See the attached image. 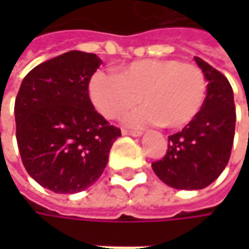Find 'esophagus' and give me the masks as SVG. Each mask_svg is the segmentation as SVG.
<instances>
[{"mask_svg": "<svg viewBox=\"0 0 249 249\" xmlns=\"http://www.w3.org/2000/svg\"><path fill=\"white\" fill-rule=\"evenodd\" d=\"M122 134H123V136H133V137H139V136H141L142 133H141V131H133V130L123 129L122 130Z\"/></svg>", "mask_w": 249, "mask_h": 249, "instance_id": "obj_1", "label": "esophagus"}]
</instances>
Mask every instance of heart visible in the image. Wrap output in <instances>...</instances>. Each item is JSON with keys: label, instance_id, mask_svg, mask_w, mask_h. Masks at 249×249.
Here are the masks:
<instances>
[{"label": "heart", "instance_id": "obj_1", "mask_svg": "<svg viewBox=\"0 0 249 249\" xmlns=\"http://www.w3.org/2000/svg\"><path fill=\"white\" fill-rule=\"evenodd\" d=\"M205 73L178 59H141L120 68L116 76L98 72L90 82L92 104L107 119L126 118L131 126L160 124L181 129L196 119L206 100Z\"/></svg>", "mask_w": 249, "mask_h": 249}]
</instances>
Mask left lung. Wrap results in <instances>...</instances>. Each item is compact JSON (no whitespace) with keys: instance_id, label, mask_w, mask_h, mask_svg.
<instances>
[{"instance_id":"8db88e82","label":"left lung","mask_w":249,"mask_h":249,"mask_svg":"<svg viewBox=\"0 0 249 249\" xmlns=\"http://www.w3.org/2000/svg\"><path fill=\"white\" fill-rule=\"evenodd\" d=\"M208 80L206 100L196 119L167 137L165 157L152 162L155 175L178 190H199L213 183L227 165L235 129L233 89L223 73L196 56Z\"/></svg>"}]
</instances>
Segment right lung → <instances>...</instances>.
<instances>
[{
	"instance_id": "right-lung-1",
	"label": "right lung",
	"mask_w": 249,
	"mask_h": 249,
	"mask_svg": "<svg viewBox=\"0 0 249 249\" xmlns=\"http://www.w3.org/2000/svg\"><path fill=\"white\" fill-rule=\"evenodd\" d=\"M102 63L95 53L69 51L26 74L15 100L16 140L27 173L58 194L94 184L120 129L100 115L89 95Z\"/></svg>"
}]
</instances>
